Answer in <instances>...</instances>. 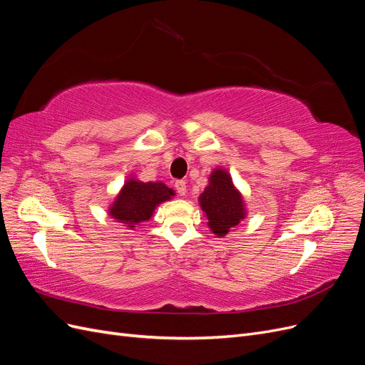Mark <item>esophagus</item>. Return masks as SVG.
Returning <instances> with one entry per match:
<instances>
[{"label":"esophagus","mask_w":365,"mask_h":365,"mask_svg":"<svg viewBox=\"0 0 365 365\" xmlns=\"http://www.w3.org/2000/svg\"><path fill=\"white\" fill-rule=\"evenodd\" d=\"M175 189H176V192H178L180 196H184L185 192H187V184H185V181H176V182H175Z\"/></svg>","instance_id":"1"}]
</instances>
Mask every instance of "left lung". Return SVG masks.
Instances as JSON below:
<instances>
[{
	"label": "left lung",
	"instance_id": "obj_1",
	"mask_svg": "<svg viewBox=\"0 0 365 365\" xmlns=\"http://www.w3.org/2000/svg\"><path fill=\"white\" fill-rule=\"evenodd\" d=\"M201 210L208 219V228L217 237L228 235L240 220L247 217L244 196L237 190L227 169L216 168L208 176V184L197 197Z\"/></svg>",
	"mask_w": 365,
	"mask_h": 365
}]
</instances>
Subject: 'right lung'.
<instances>
[{
	"mask_svg": "<svg viewBox=\"0 0 365 365\" xmlns=\"http://www.w3.org/2000/svg\"><path fill=\"white\" fill-rule=\"evenodd\" d=\"M173 196L175 192L161 181L143 182L134 175H129L106 212L117 222L135 230L137 225L153 216L160 204L170 201Z\"/></svg>",
	"mask_w": 365,
	"mask_h": 365,
	"instance_id": "obj_1",
	"label": "right lung"
}]
</instances>
